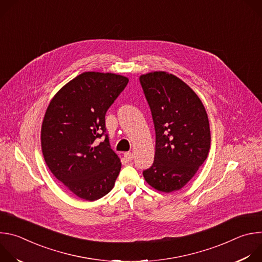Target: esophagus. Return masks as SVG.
Returning <instances> with one entry per match:
<instances>
[{
  "label": "esophagus",
  "instance_id": "obj_1",
  "mask_svg": "<svg viewBox=\"0 0 262 262\" xmlns=\"http://www.w3.org/2000/svg\"><path fill=\"white\" fill-rule=\"evenodd\" d=\"M124 158L127 162H132L134 160V155L132 152H125L124 154Z\"/></svg>",
  "mask_w": 262,
  "mask_h": 262
}]
</instances>
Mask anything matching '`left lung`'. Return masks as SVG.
Wrapping results in <instances>:
<instances>
[{
  "label": "left lung",
  "mask_w": 262,
  "mask_h": 262,
  "mask_svg": "<svg viewBox=\"0 0 262 262\" xmlns=\"http://www.w3.org/2000/svg\"><path fill=\"white\" fill-rule=\"evenodd\" d=\"M156 130V155L145 180L158 191L181 189L207 158L210 129L203 103L184 82L165 71L140 77Z\"/></svg>",
  "instance_id": "1"
}]
</instances>
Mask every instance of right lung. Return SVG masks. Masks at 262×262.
<instances>
[{
    "label": "right lung",
    "instance_id": "1",
    "mask_svg": "<svg viewBox=\"0 0 262 262\" xmlns=\"http://www.w3.org/2000/svg\"><path fill=\"white\" fill-rule=\"evenodd\" d=\"M128 79L115 73L84 72L50 102L41 127L45 161L55 177L78 197L94 201L115 184L121 163L112 150L105 113ZM105 139L99 144L97 138Z\"/></svg>",
    "mask_w": 262,
    "mask_h": 262
}]
</instances>
